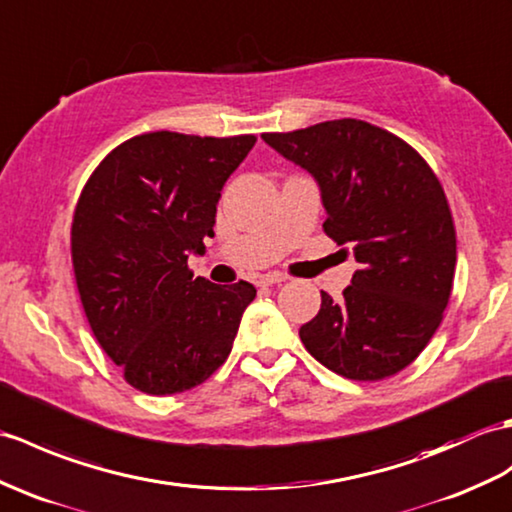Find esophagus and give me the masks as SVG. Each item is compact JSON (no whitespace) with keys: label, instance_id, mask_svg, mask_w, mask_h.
<instances>
[{"label":"esophagus","instance_id":"obj_1","mask_svg":"<svg viewBox=\"0 0 512 512\" xmlns=\"http://www.w3.org/2000/svg\"><path fill=\"white\" fill-rule=\"evenodd\" d=\"M285 279H288V277H285V275H279V272H268V275H264V277H259V285H264V288H266V285H277V283H283Z\"/></svg>","mask_w":512,"mask_h":512}]
</instances>
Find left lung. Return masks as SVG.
Returning a JSON list of instances; mask_svg holds the SVG:
<instances>
[{"instance_id": "obj_1", "label": "left lung", "mask_w": 512, "mask_h": 512, "mask_svg": "<svg viewBox=\"0 0 512 512\" xmlns=\"http://www.w3.org/2000/svg\"><path fill=\"white\" fill-rule=\"evenodd\" d=\"M261 139L314 176L325 233L360 264L340 299L320 292L299 331L305 349L358 382L399 373L441 325L454 283L456 231L436 174L403 139L349 117Z\"/></svg>"}]
</instances>
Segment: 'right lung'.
<instances>
[{
	"label": "right lung",
	"mask_w": 512,
	"mask_h": 512,
	"mask_svg": "<svg viewBox=\"0 0 512 512\" xmlns=\"http://www.w3.org/2000/svg\"><path fill=\"white\" fill-rule=\"evenodd\" d=\"M255 135L170 130L124 141L95 168L71 224V259L95 340L148 395L205 382L229 358L251 283L187 268L213 237L220 192Z\"/></svg>",
	"instance_id": "right-lung-1"
}]
</instances>
